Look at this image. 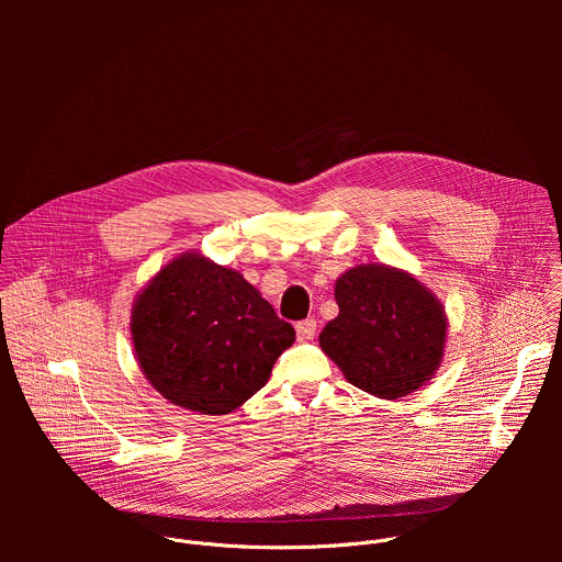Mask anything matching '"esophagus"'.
<instances>
[{
  "label": "esophagus",
  "instance_id": "34e87169",
  "mask_svg": "<svg viewBox=\"0 0 562 562\" xmlns=\"http://www.w3.org/2000/svg\"><path fill=\"white\" fill-rule=\"evenodd\" d=\"M295 331H297V340H311L315 336V319L313 317L300 319L295 325Z\"/></svg>",
  "mask_w": 562,
  "mask_h": 562
}]
</instances>
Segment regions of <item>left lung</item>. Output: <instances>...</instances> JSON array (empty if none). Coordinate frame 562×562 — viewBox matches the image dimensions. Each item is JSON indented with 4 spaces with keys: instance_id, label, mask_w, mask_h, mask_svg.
Segmentation results:
<instances>
[{
    "instance_id": "obj_1",
    "label": "left lung",
    "mask_w": 562,
    "mask_h": 562,
    "mask_svg": "<svg viewBox=\"0 0 562 562\" xmlns=\"http://www.w3.org/2000/svg\"><path fill=\"white\" fill-rule=\"evenodd\" d=\"M336 302L340 313L319 334V347L353 386L395 400L434 375L447 317L416 278L386 265H362L338 278Z\"/></svg>"
}]
</instances>
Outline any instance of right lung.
I'll use <instances>...</instances> for the list:
<instances>
[{"label": "right lung", "instance_id": "add662e5", "mask_svg": "<svg viewBox=\"0 0 562 562\" xmlns=\"http://www.w3.org/2000/svg\"><path fill=\"white\" fill-rule=\"evenodd\" d=\"M131 334L148 382L206 416L231 414L260 391L295 340L243 276L198 254L167 265L137 295Z\"/></svg>", "mask_w": 562, "mask_h": 562}]
</instances>
